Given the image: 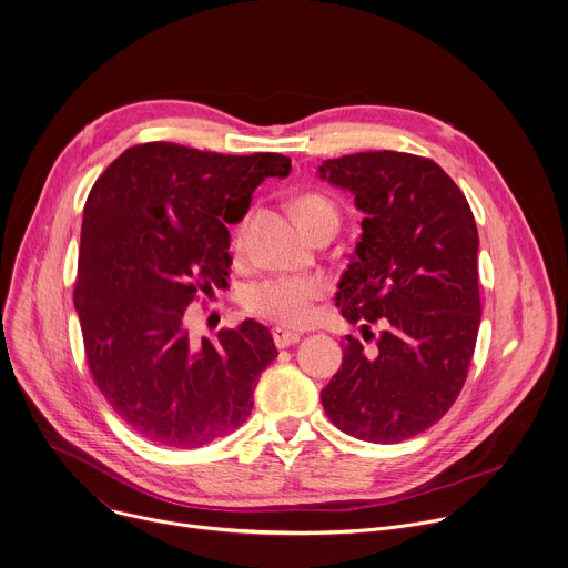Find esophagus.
Listing matches in <instances>:
<instances>
[{
    "mask_svg": "<svg viewBox=\"0 0 568 568\" xmlns=\"http://www.w3.org/2000/svg\"><path fill=\"white\" fill-rule=\"evenodd\" d=\"M272 336H274L276 347H290V345H294V343L301 341V334H298V332H290V329H283V327H274V329H272Z\"/></svg>",
    "mask_w": 568,
    "mask_h": 568,
    "instance_id": "esophagus-1",
    "label": "esophagus"
}]
</instances>
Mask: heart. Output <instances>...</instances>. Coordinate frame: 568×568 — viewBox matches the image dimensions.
Here are the masks:
<instances>
[{
    "mask_svg": "<svg viewBox=\"0 0 568 568\" xmlns=\"http://www.w3.org/2000/svg\"><path fill=\"white\" fill-rule=\"evenodd\" d=\"M294 214L301 225L312 232L325 221H336V207L329 199L321 194H303L294 203ZM247 247L245 221L234 227L232 250L243 254ZM327 283L321 276H272L258 283H252L243 292V305L250 314L274 321L283 327H305L314 316V303L323 298Z\"/></svg>",
    "mask_w": 568,
    "mask_h": 568,
    "instance_id": "b5f03b06",
    "label": "heart"
}]
</instances>
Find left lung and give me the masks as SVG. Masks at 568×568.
Returning a JSON list of instances; mask_svg holds the SVG:
<instances>
[{"instance_id": "1", "label": "left lung", "mask_w": 568, "mask_h": 568, "mask_svg": "<svg viewBox=\"0 0 568 568\" xmlns=\"http://www.w3.org/2000/svg\"><path fill=\"white\" fill-rule=\"evenodd\" d=\"M318 173L365 214L336 307L363 336L382 325L374 356L345 336L321 402L338 430L399 444L437 424L468 376L481 321L477 225L462 189L430 158L363 151L325 160Z\"/></svg>"}]
</instances>
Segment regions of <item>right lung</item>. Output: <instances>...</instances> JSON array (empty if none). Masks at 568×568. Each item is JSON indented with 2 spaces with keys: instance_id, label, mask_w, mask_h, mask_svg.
Masks as SVG:
<instances>
[{
  "instance_id": "right-lung-1",
  "label": "right lung",
  "mask_w": 568,
  "mask_h": 568,
  "mask_svg": "<svg viewBox=\"0 0 568 568\" xmlns=\"http://www.w3.org/2000/svg\"><path fill=\"white\" fill-rule=\"evenodd\" d=\"M281 153L225 155L173 142L120 153L84 205L73 303L93 382L142 439L201 448L252 413L261 372L278 356L254 318L192 341L186 307L227 287L230 232Z\"/></svg>"
}]
</instances>
